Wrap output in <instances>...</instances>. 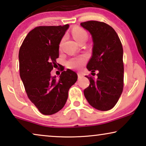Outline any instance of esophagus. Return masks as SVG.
Instances as JSON below:
<instances>
[{
	"label": "esophagus",
	"instance_id": "esophagus-1",
	"mask_svg": "<svg viewBox=\"0 0 146 146\" xmlns=\"http://www.w3.org/2000/svg\"><path fill=\"white\" fill-rule=\"evenodd\" d=\"M83 76H84V74L82 73L81 72L78 73V78H82Z\"/></svg>",
	"mask_w": 146,
	"mask_h": 146
}]
</instances>
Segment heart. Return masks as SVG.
I'll list each match as a JSON object with an SVG mask.
<instances>
[{"label":"heart","instance_id":"b5f03b06","mask_svg":"<svg viewBox=\"0 0 146 146\" xmlns=\"http://www.w3.org/2000/svg\"><path fill=\"white\" fill-rule=\"evenodd\" d=\"M72 35L78 42L82 40L87 38V33L82 28H75L72 31ZM87 61V56L86 55H81L73 57L67 61V66L71 69H80L85 64Z\"/></svg>","mask_w":146,"mask_h":146}]
</instances>
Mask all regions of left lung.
I'll return each instance as SVG.
<instances>
[{
  "instance_id": "8db88e82",
  "label": "left lung",
  "mask_w": 146,
  "mask_h": 146,
  "mask_svg": "<svg viewBox=\"0 0 146 146\" xmlns=\"http://www.w3.org/2000/svg\"><path fill=\"white\" fill-rule=\"evenodd\" d=\"M80 25L92 37V56L87 64L98 78L88 76L89 86L84 91L85 98L94 108L107 111L115 106L123 88V48L116 32L102 22L90 21ZM94 74V73H92Z\"/></svg>"
}]
</instances>
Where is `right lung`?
Segmentation results:
<instances>
[{
  "instance_id": "add662e5",
  "label": "right lung",
  "mask_w": 146,
  "mask_h": 146,
  "mask_svg": "<svg viewBox=\"0 0 146 146\" xmlns=\"http://www.w3.org/2000/svg\"><path fill=\"white\" fill-rule=\"evenodd\" d=\"M69 25L40 26L32 30L19 50L20 76L26 92L40 112L52 115L64 106L77 74L62 70L59 78L51 76L57 64L59 44Z\"/></svg>"
}]
</instances>
